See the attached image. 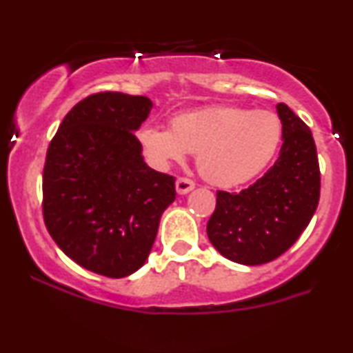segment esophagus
<instances>
[{
	"mask_svg": "<svg viewBox=\"0 0 353 353\" xmlns=\"http://www.w3.org/2000/svg\"><path fill=\"white\" fill-rule=\"evenodd\" d=\"M192 189H194V182L190 179H185V177H179V179L176 181V190H177V194H181V196H184V194L190 192Z\"/></svg>",
	"mask_w": 353,
	"mask_h": 353,
	"instance_id": "1",
	"label": "esophagus"
}]
</instances>
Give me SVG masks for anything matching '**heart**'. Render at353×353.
Here are the masks:
<instances>
[{"label":"heart","instance_id":"obj_1","mask_svg":"<svg viewBox=\"0 0 353 353\" xmlns=\"http://www.w3.org/2000/svg\"><path fill=\"white\" fill-rule=\"evenodd\" d=\"M282 123L270 111L212 106L172 117L171 129L144 125L141 149L159 169L196 154L201 176L219 188H234L257 177L274 161L282 143Z\"/></svg>","mask_w":353,"mask_h":353}]
</instances>
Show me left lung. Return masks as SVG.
Returning a JSON list of instances; mask_svg holds the SVG:
<instances>
[{
    "mask_svg": "<svg viewBox=\"0 0 353 353\" xmlns=\"http://www.w3.org/2000/svg\"><path fill=\"white\" fill-rule=\"evenodd\" d=\"M282 123L279 159L239 194L217 190L208 222L210 244L242 265L274 261L294 245L319 205L320 169L310 129L287 104H277Z\"/></svg>",
    "mask_w": 353,
    "mask_h": 353,
    "instance_id": "obj_1",
    "label": "left lung"
}]
</instances>
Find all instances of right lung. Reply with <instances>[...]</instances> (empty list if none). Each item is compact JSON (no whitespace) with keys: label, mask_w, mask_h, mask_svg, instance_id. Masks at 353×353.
<instances>
[{"label":"right lung","mask_w":353,"mask_h":353,"mask_svg":"<svg viewBox=\"0 0 353 353\" xmlns=\"http://www.w3.org/2000/svg\"><path fill=\"white\" fill-rule=\"evenodd\" d=\"M151 109L145 96L98 92L68 112L48 148L44 224L71 261L94 274L139 270L176 199V179L144 163L134 136Z\"/></svg>","instance_id":"obj_1"}]
</instances>
